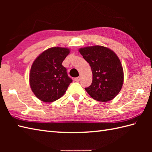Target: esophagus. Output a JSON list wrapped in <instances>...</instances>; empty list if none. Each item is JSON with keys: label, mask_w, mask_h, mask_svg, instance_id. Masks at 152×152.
Listing matches in <instances>:
<instances>
[{"label": "esophagus", "mask_w": 152, "mask_h": 152, "mask_svg": "<svg viewBox=\"0 0 152 152\" xmlns=\"http://www.w3.org/2000/svg\"><path fill=\"white\" fill-rule=\"evenodd\" d=\"M80 79H81V78H80V77H77V78H74V81H75V82H80Z\"/></svg>", "instance_id": "34e87169"}]
</instances>
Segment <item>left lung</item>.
I'll return each mask as SVG.
<instances>
[{
	"mask_svg": "<svg viewBox=\"0 0 152 152\" xmlns=\"http://www.w3.org/2000/svg\"><path fill=\"white\" fill-rule=\"evenodd\" d=\"M91 68L93 81L86 91L100 102H107L117 95L124 83V70L116 54L108 48L94 46L79 50Z\"/></svg>",
	"mask_w": 152,
	"mask_h": 152,
	"instance_id": "obj_1",
	"label": "left lung"
}]
</instances>
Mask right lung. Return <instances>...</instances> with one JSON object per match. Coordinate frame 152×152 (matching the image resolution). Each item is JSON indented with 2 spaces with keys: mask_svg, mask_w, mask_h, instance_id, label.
Instances as JSON below:
<instances>
[{
  "mask_svg": "<svg viewBox=\"0 0 152 152\" xmlns=\"http://www.w3.org/2000/svg\"><path fill=\"white\" fill-rule=\"evenodd\" d=\"M70 53L68 48L55 47L44 51L33 63L29 74L32 91L42 101L51 102L66 92L72 80L62 63Z\"/></svg>",
  "mask_w": 152,
  "mask_h": 152,
  "instance_id": "add662e5",
  "label": "right lung"
}]
</instances>
